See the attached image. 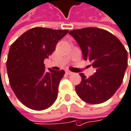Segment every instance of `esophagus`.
<instances>
[{
  "label": "esophagus",
  "instance_id": "esophagus-1",
  "mask_svg": "<svg viewBox=\"0 0 131 131\" xmlns=\"http://www.w3.org/2000/svg\"><path fill=\"white\" fill-rule=\"evenodd\" d=\"M65 73L67 75H72V74L73 73V72H71V71H70V70H66Z\"/></svg>",
  "mask_w": 131,
  "mask_h": 131
}]
</instances>
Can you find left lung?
I'll list each match as a JSON object with an SVG mask.
<instances>
[{
	"instance_id": "8db88e82",
	"label": "left lung",
	"mask_w": 131,
	"mask_h": 131,
	"mask_svg": "<svg viewBox=\"0 0 131 131\" xmlns=\"http://www.w3.org/2000/svg\"><path fill=\"white\" fill-rule=\"evenodd\" d=\"M69 34L77 41L83 59L96 69L89 78L79 74L82 81L75 87L78 96L90 104L109 100L120 87L127 67L125 46L113 34L97 28L73 30Z\"/></svg>"
}]
</instances>
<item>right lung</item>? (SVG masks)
I'll use <instances>...</instances> for the list:
<instances>
[{"instance_id": "1", "label": "right lung", "mask_w": 131, "mask_h": 131, "mask_svg": "<svg viewBox=\"0 0 131 131\" xmlns=\"http://www.w3.org/2000/svg\"><path fill=\"white\" fill-rule=\"evenodd\" d=\"M67 33V30L34 28L9 48L6 69L10 86L20 102L31 110H46L57 99L59 82L65 72L52 69L46 72L43 62Z\"/></svg>"}]
</instances>
